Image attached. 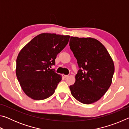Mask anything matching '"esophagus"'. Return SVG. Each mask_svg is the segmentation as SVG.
Instances as JSON below:
<instances>
[{
	"label": "esophagus",
	"mask_w": 129,
	"mask_h": 129,
	"mask_svg": "<svg viewBox=\"0 0 129 129\" xmlns=\"http://www.w3.org/2000/svg\"><path fill=\"white\" fill-rule=\"evenodd\" d=\"M63 77H64V78H67L68 77V75H63Z\"/></svg>",
	"instance_id": "esophagus-1"
}]
</instances>
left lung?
<instances>
[{
  "mask_svg": "<svg viewBox=\"0 0 129 129\" xmlns=\"http://www.w3.org/2000/svg\"><path fill=\"white\" fill-rule=\"evenodd\" d=\"M69 46L80 68L75 84L69 86L72 95L82 104L94 103L111 85L113 61L106 48L95 39L72 36Z\"/></svg>",
  "mask_w": 129,
  "mask_h": 129,
  "instance_id": "1",
  "label": "left lung"
}]
</instances>
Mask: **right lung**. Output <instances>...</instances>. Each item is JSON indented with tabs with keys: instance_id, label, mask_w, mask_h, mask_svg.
<instances>
[{
	"instance_id": "add662e5",
	"label": "right lung",
	"mask_w": 129,
	"mask_h": 129,
	"mask_svg": "<svg viewBox=\"0 0 129 129\" xmlns=\"http://www.w3.org/2000/svg\"><path fill=\"white\" fill-rule=\"evenodd\" d=\"M70 36L43 33L32 39L17 56L16 74L25 94L43 100L54 92L61 76L51 69L58 53L68 44Z\"/></svg>"
}]
</instances>
